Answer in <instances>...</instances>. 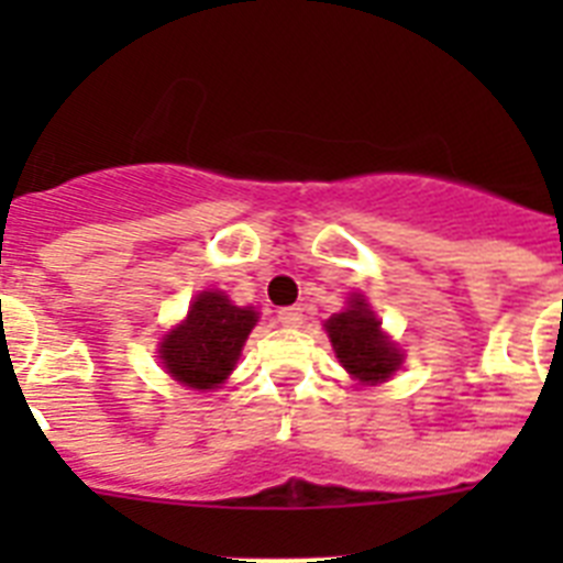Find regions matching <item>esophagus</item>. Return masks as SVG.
<instances>
[{"instance_id":"esophagus-1","label":"esophagus","mask_w":563,"mask_h":563,"mask_svg":"<svg viewBox=\"0 0 563 563\" xmlns=\"http://www.w3.org/2000/svg\"><path fill=\"white\" fill-rule=\"evenodd\" d=\"M276 318L282 327H301V321H305V310H301V307H285V310H278Z\"/></svg>"}]
</instances>
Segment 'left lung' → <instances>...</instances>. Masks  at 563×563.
<instances>
[{
  "instance_id": "8db88e82",
  "label": "left lung",
  "mask_w": 563,
  "mask_h": 563,
  "mask_svg": "<svg viewBox=\"0 0 563 563\" xmlns=\"http://www.w3.org/2000/svg\"><path fill=\"white\" fill-rule=\"evenodd\" d=\"M324 330L330 335L332 350H335L341 366L355 380L375 386V383L389 380L400 369V350L380 330V321H377L361 292L350 296L346 310L335 312L324 324Z\"/></svg>"
}]
</instances>
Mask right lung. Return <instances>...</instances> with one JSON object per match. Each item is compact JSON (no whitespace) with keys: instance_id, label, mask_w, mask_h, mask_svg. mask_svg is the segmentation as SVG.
<instances>
[{"instance_id":"right-lung-1","label":"right lung","mask_w":563,"mask_h":563,"mask_svg":"<svg viewBox=\"0 0 563 563\" xmlns=\"http://www.w3.org/2000/svg\"><path fill=\"white\" fill-rule=\"evenodd\" d=\"M256 321L253 307H236L222 290H202L180 324L163 335L157 357L177 383L211 391L228 380Z\"/></svg>"}]
</instances>
